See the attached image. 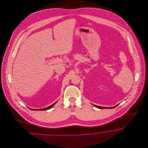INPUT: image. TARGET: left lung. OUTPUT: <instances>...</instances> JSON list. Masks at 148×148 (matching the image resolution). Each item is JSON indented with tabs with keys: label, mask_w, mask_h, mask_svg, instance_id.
Returning <instances> with one entry per match:
<instances>
[{
	"label": "left lung",
	"mask_w": 148,
	"mask_h": 148,
	"mask_svg": "<svg viewBox=\"0 0 148 148\" xmlns=\"http://www.w3.org/2000/svg\"><path fill=\"white\" fill-rule=\"evenodd\" d=\"M94 106H95V107H97V108H98L99 109H113V108H115V107H116L117 106H118V105H117L116 106H114V107H101V106H95V105H94Z\"/></svg>",
	"instance_id": "obj_1"
}]
</instances>
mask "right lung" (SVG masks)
<instances>
[{"instance_id":"right-lung-1","label":"right lung","mask_w":148,"mask_h":148,"mask_svg":"<svg viewBox=\"0 0 148 148\" xmlns=\"http://www.w3.org/2000/svg\"><path fill=\"white\" fill-rule=\"evenodd\" d=\"M56 103H54L53 104H52V105H51V106H48V107H47V108H43V109H30L31 110H48V109H50V108H51L53 106H54L55 104H56Z\"/></svg>"}]
</instances>
